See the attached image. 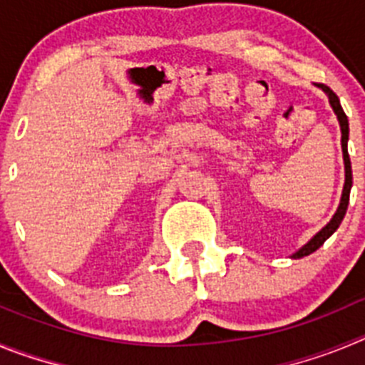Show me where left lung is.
Here are the masks:
<instances>
[{
	"label": "left lung",
	"instance_id": "left-lung-1",
	"mask_svg": "<svg viewBox=\"0 0 365 365\" xmlns=\"http://www.w3.org/2000/svg\"><path fill=\"white\" fill-rule=\"evenodd\" d=\"M320 87L324 89L325 93H327L329 96V102H331V106H333L334 113H336L338 117V122H340V128H341V151H344V163H346V185H344V192H341V201H340V206H338L336 214L333 215V219L327 222V227L322 228L318 234L312 237L311 241H309L307 245L303 248H299L298 252L294 254V259L296 257H303V256H309V254H312L314 250H318V248L322 247V245L325 243V240L327 237H331V235L334 234V230H336L338 227H340L341 219H344V215H346L347 212V205H349V193H351V186H353V173H351V160H349V153H347V138H349V122H347V115L344 113V109H341L340 106V100H338V96L334 95L333 89H329L327 86H324V83H320Z\"/></svg>",
	"mask_w": 365,
	"mask_h": 365
}]
</instances>
